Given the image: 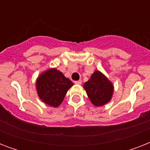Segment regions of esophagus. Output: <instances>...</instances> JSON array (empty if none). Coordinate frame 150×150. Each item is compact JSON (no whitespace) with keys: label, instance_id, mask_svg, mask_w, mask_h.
<instances>
[{"label":"esophagus","instance_id":"obj_1","mask_svg":"<svg viewBox=\"0 0 150 150\" xmlns=\"http://www.w3.org/2000/svg\"><path fill=\"white\" fill-rule=\"evenodd\" d=\"M75 84H77V85H81V84H82V80H79V81H75Z\"/></svg>","mask_w":150,"mask_h":150}]
</instances>
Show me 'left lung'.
I'll return each instance as SVG.
<instances>
[{
	"mask_svg": "<svg viewBox=\"0 0 150 150\" xmlns=\"http://www.w3.org/2000/svg\"><path fill=\"white\" fill-rule=\"evenodd\" d=\"M84 89L92 103L96 107H100L111 100L114 86L103 73L96 71L85 82Z\"/></svg>",
	"mask_w": 150,
	"mask_h": 150,
	"instance_id": "obj_1",
	"label": "left lung"
}]
</instances>
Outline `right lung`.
Listing matches in <instances>:
<instances>
[{"instance_id": "1", "label": "right lung", "mask_w": 150, "mask_h": 150, "mask_svg": "<svg viewBox=\"0 0 150 150\" xmlns=\"http://www.w3.org/2000/svg\"><path fill=\"white\" fill-rule=\"evenodd\" d=\"M71 81L56 68L43 72L36 80V90L46 104L57 107L63 101L67 92L73 86Z\"/></svg>"}]
</instances>
